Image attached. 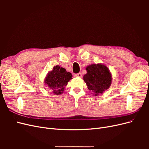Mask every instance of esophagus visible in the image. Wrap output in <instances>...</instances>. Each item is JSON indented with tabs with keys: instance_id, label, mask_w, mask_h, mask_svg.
Segmentation results:
<instances>
[{
	"instance_id": "1",
	"label": "esophagus",
	"mask_w": 149,
	"mask_h": 149,
	"mask_svg": "<svg viewBox=\"0 0 149 149\" xmlns=\"http://www.w3.org/2000/svg\"><path fill=\"white\" fill-rule=\"evenodd\" d=\"M75 76H76V77H79V78H81L82 77V74L81 73H76L74 74Z\"/></svg>"
}]
</instances>
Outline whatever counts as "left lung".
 Wrapping results in <instances>:
<instances>
[{
  "label": "left lung",
  "mask_w": 149,
  "mask_h": 149,
  "mask_svg": "<svg viewBox=\"0 0 149 149\" xmlns=\"http://www.w3.org/2000/svg\"><path fill=\"white\" fill-rule=\"evenodd\" d=\"M87 73L83 76L89 91H92L97 96L109 88L112 76L107 68L101 64H93L86 68Z\"/></svg>",
  "instance_id": "left-lung-1"
}]
</instances>
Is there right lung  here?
I'll return each instance as SVG.
<instances>
[{
	"label": "right lung",
	"mask_w": 149,
	"mask_h": 149,
	"mask_svg": "<svg viewBox=\"0 0 149 149\" xmlns=\"http://www.w3.org/2000/svg\"><path fill=\"white\" fill-rule=\"evenodd\" d=\"M71 78V73L67 72L63 68L57 65L48 73L45 83L52 89L54 94L58 95L64 91L65 86L67 85Z\"/></svg>",
	"instance_id": "1"
}]
</instances>
